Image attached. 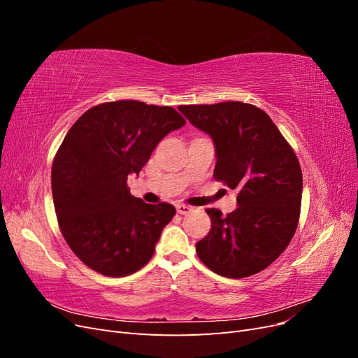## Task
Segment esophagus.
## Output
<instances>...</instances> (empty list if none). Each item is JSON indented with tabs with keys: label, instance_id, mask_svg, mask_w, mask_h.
<instances>
[{
	"label": "esophagus",
	"instance_id": "obj_1",
	"mask_svg": "<svg viewBox=\"0 0 358 358\" xmlns=\"http://www.w3.org/2000/svg\"><path fill=\"white\" fill-rule=\"evenodd\" d=\"M176 210L180 215H188L192 210V208H191V206H187V204H178L176 206Z\"/></svg>",
	"mask_w": 358,
	"mask_h": 358
}]
</instances>
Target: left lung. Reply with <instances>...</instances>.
Returning <instances> with one entry per match:
<instances>
[{"label":"left lung","instance_id":"obj_1","mask_svg":"<svg viewBox=\"0 0 358 358\" xmlns=\"http://www.w3.org/2000/svg\"><path fill=\"white\" fill-rule=\"evenodd\" d=\"M215 143V180L237 191V209H206L209 234L196 243L216 275L241 279L262 272L296 233L303 178L299 159L268 115L242 101L179 106Z\"/></svg>","mask_w":358,"mask_h":358}]
</instances>
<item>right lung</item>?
<instances>
[{
	"mask_svg": "<svg viewBox=\"0 0 358 358\" xmlns=\"http://www.w3.org/2000/svg\"><path fill=\"white\" fill-rule=\"evenodd\" d=\"M185 122L170 106L119 100L91 107L69 129L53 158L52 194L59 230L85 266L122 278L152 258L176 209L133 197L127 179Z\"/></svg>",
	"mask_w": 358,
	"mask_h": 358,
	"instance_id": "1",
	"label": "right lung"
}]
</instances>
